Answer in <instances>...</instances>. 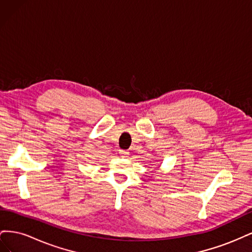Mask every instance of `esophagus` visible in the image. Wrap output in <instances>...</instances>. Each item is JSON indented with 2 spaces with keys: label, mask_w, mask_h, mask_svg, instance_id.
<instances>
[{
  "label": "esophagus",
  "mask_w": 252,
  "mask_h": 252,
  "mask_svg": "<svg viewBox=\"0 0 252 252\" xmlns=\"http://www.w3.org/2000/svg\"><path fill=\"white\" fill-rule=\"evenodd\" d=\"M119 154L121 155L122 158H128V156H129L128 150H123V149H120L119 150Z\"/></svg>",
  "instance_id": "34e87169"
}]
</instances>
